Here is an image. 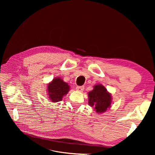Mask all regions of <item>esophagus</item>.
<instances>
[{"instance_id":"esophagus-1","label":"esophagus","mask_w":155,"mask_h":155,"mask_svg":"<svg viewBox=\"0 0 155 155\" xmlns=\"http://www.w3.org/2000/svg\"><path fill=\"white\" fill-rule=\"evenodd\" d=\"M76 90L79 92H82L84 90V87L83 86H78V87H76Z\"/></svg>"}]
</instances>
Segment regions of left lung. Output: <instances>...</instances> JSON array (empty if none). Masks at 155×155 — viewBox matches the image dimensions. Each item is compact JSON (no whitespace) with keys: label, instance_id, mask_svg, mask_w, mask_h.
Listing matches in <instances>:
<instances>
[{"label":"left lung","instance_id":"1","mask_svg":"<svg viewBox=\"0 0 155 155\" xmlns=\"http://www.w3.org/2000/svg\"><path fill=\"white\" fill-rule=\"evenodd\" d=\"M88 104L94 108L97 113H103L111 106V94L101 84L96 85L88 93Z\"/></svg>","mask_w":155,"mask_h":155}]
</instances>
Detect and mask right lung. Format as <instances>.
I'll return each mask as SVG.
<instances>
[{
	"label": "right lung",
	"mask_w": 155,
	"mask_h": 155,
	"mask_svg": "<svg viewBox=\"0 0 155 155\" xmlns=\"http://www.w3.org/2000/svg\"><path fill=\"white\" fill-rule=\"evenodd\" d=\"M70 86L67 83L64 82L59 77L55 78L47 87L48 95L52 102H58L62 100V98L68 93Z\"/></svg>",
	"instance_id": "obj_1"
}]
</instances>
